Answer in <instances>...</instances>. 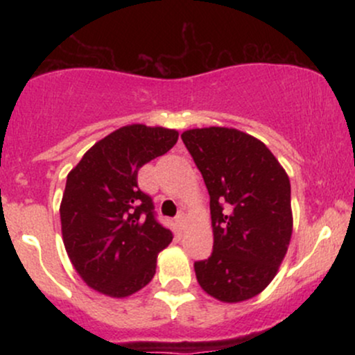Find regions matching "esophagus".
I'll return each instance as SVG.
<instances>
[{
	"instance_id": "1",
	"label": "esophagus",
	"mask_w": 355,
	"mask_h": 355,
	"mask_svg": "<svg viewBox=\"0 0 355 355\" xmlns=\"http://www.w3.org/2000/svg\"><path fill=\"white\" fill-rule=\"evenodd\" d=\"M185 222H187V217H185V214H183V211H180V214L177 215V217H175V223H177V227H182L185 225Z\"/></svg>"
}]
</instances>
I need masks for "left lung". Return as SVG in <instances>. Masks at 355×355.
I'll use <instances>...</instances> for the list:
<instances>
[{"instance_id":"obj_1","label":"left lung","mask_w":355,"mask_h":355,"mask_svg":"<svg viewBox=\"0 0 355 355\" xmlns=\"http://www.w3.org/2000/svg\"><path fill=\"white\" fill-rule=\"evenodd\" d=\"M210 195L214 252L195 262L207 294L242 302L272 282L292 237L291 182L255 137L209 126L182 133Z\"/></svg>"}]
</instances>
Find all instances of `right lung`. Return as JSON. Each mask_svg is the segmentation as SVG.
Returning a JSON list of instances; mask_svg holds the SVG:
<instances>
[{
	"label": "right lung",
	"instance_id": "1",
	"mask_svg": "<svg viewBox=\"0 0 355 355\" xmlns=\"http://www.w3.org/2000/svg\"><path fill=\"white\" fill-rule=\"evenodd\" d=\"M177 140V130L164 126H121L68 173L60 207L63 243L81 279L101 294L120 299L144 288L172 242L137 177Z\"/></svg>",
	"mask_w": 355,
	"mask_h": 355
}]
</instances>
